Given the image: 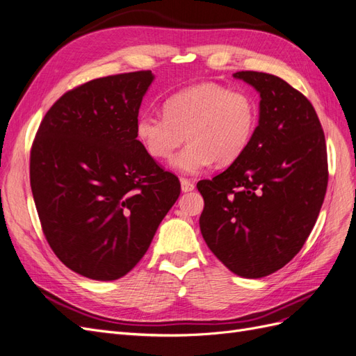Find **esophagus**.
I'll return each instance as SVG.
<instances>
[{
	"label": "esophagus",
	"mask_w": 356,
	"mask_h": 356,
	"mask_svg": "<svg viewBox=\"0 0 356 356\" xmlns=\"http://www.w3.org/2000/svg\"><path fill=\"white\" fill-rule=\"evenodd\" d=\"M181 190L184 193L191 191V190H195V184H193V181H190L187 178H181Z\"/></svg>",
	"instance_id": "1"
}]
</instances>
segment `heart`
<instances>
[{
  "mask_svg": "<svg viewBox=\"0 0 356 356\" xmlns=\"http://www.w3.org/2000/svg\"><path fill=\"white\" fill-rule=\"evenodd\" d=\"M257 106L250 95L215 83L179 90L163 102V115L141 113L135 134L145 152L165 160L187 139L172 159V166L187 175L207 169L212 161L232 165L250 145L257 127Z\"/></svg>",
  "mask_w": 356,
  "mask_h": 356,
  "instance_id": "heart-1",
  "label": "heart"
}]
</instances>
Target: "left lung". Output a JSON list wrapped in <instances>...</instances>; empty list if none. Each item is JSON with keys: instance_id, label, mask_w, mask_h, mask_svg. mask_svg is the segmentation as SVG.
Returning a JSON list of instances; mask_svg holds the SVG:
<instances>
[{"instance_id": "1", "label": "left lung", "mask_w": 356, "mask_h": 356, "mask_svg": "<svg viewBox=\"0 0 356 356\" xmlns=\"http://www.w3.org/2000/svg\"><path fill=\"white\" fill-rule=\"evenodd\" d=\"M260 92V122L246 152L197 188L200 232L218 260L243 277L289 263L314 229L328 186L325 135L306 96L272 74L239 71Z\"/></svg>"}]
</instances>
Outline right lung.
<instances>
[{
  "label": "right lung",
  "mask_w": 356,
  "mask_h": 356,
  "mask_svg": "<svg viewBox=\"0 0 356 356\" xmlns=\"http://www.w3.org/2000/svg\"><path fill=\"white\" fill-rule=\"evenodd\" d=\"M152 81L147 70L68 90L31 147V190L46 241L68 268L96 281L132 270L181 191L136 139Z\"/></svg>",
  "instance_id": "obj_1"
}]
</instances>
